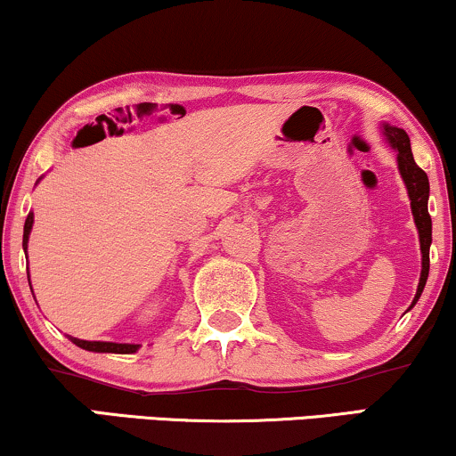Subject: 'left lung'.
Returning a JSON list of instances; mask_svg holds the SVG:
<instances>
[{
    "label": "left lung",
    "mask_w": 456,
    "mask_h": 456,
    "mask_svg": "<svg viewBox=\"0 0 456 456\" xmlns=\"http://www.w3.org/2000/svg\"><path fill=\"white\" fill-rule=\"evenodd\" d=\"M385 136L391 142V147L397 149V168L404 178L408 198H411L412 206V216L419 229V240H420V255H423V269H420V280L417 288V297H414L412 305L419 301L420 292H423L425 281L429 275V246H431V216L428 212V200H429V178L423 170L419 168L417 161L412 158L411 151V138L402 128L395 126H383Z\"/></svg>",
    "instance_id": "1"
}]
</instances>
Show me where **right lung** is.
<instances>
[{"label": "right lung", "instance_id": "obj_1", "mask_svg": "<svg viewBox=\"0 0 456 456\" xmlns=\"http://www.w3.org/2000/svg\"><path fill=\"white\" fill-rule=\"evenodd\" d=\"M31 227H33V212H28V216H27V221H25V233H22V248H27ZM73 343L77 345V347L86 349V351H99V354H134V351L138 349V345H128V343L77 341V338H73Z\"/></svg>", "mask_w": 456, "mask_h": 456}]
</instances>
